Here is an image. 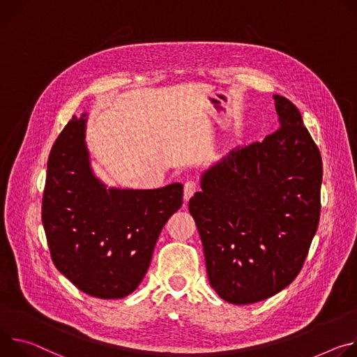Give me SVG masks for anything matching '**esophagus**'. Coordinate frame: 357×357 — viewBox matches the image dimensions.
I'll use <instances>...</instances> for the list:
<instances>
[{
    "instance_id": "esophagus-1",
    "label": "esophagus",
    "mask_w": 357,
    "mask_h": 357,
    "mask_svg": "<svg viewBox=\"0 0 357 357\" xmlns=\"http://www.w3.org/2000/svg\"><path fill=\"white\" fill-rule=\"evenodd\" d=\"M197 191H199V183L194 181V180L185 181V184H184V200L188 202Z\"/></svg>"
}]
</instances>
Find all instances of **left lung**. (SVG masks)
Returning a JSON list of instances; mask_svg holds the SVG:
<instances>
[{"mask_svg":"<svg viewBox=\"0 0 357 357\" xmlns=\"http://www.w3.org/2000/svg\"><path fill=\"white\" fill-rule=\"evenodd\" d=\"M280 128L232 149L202 176L188 211L208 281L224 301L248 305L287 288L319 225L322 157L298 107L273 95Z\"/></svg>","mask_w":357,"mask_h":357,"instance_id":"left-lung-1","label":"left lung"}]
</instances>
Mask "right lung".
<instances>
[{"instance_id": "obj_1", "label": "right lung", "mask_w": 357, "mask_h": 357, "mask_svg": "<svg viewBox=\"0 0 357 357\" xmlns=\"http://www.w3.org/2000/svg\"><path fill=\"white\" fill-rule=\"evenodd\" d=\"M85 126L86 113L72 116L51 149L43 224L62 275L91 296L119 299L144 278L158 235L183 204V184L107 188L91 167Z\"/></svg>"}]
</instances>
